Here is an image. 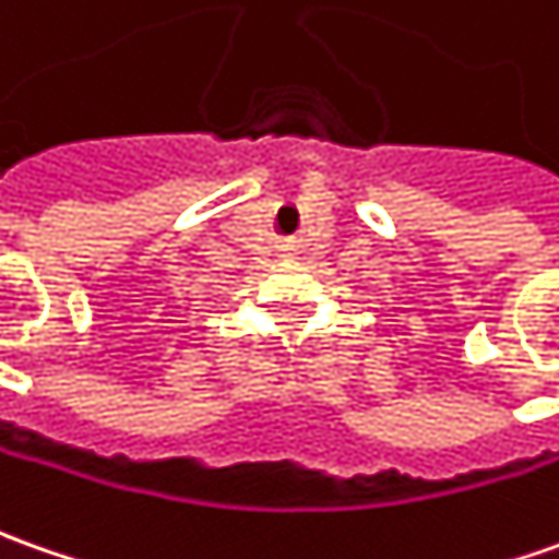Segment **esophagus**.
<instances>
[{"label":"esophagus","mask_w":559,"mask_h":559,"mask_svg":"<svg viewBox=\"0 0 559 559\" xmlns=\"http://www.w3.org/2000/svg\"><path fill=\"white\" fill-rule=\"evenodd\" d=\"M278 250H281L278 257H284L287 263H294L296 253H299V241H294V238H287V241H281Z\"/></svg>","instance_id":"esophagus-1"}]
</instances>
